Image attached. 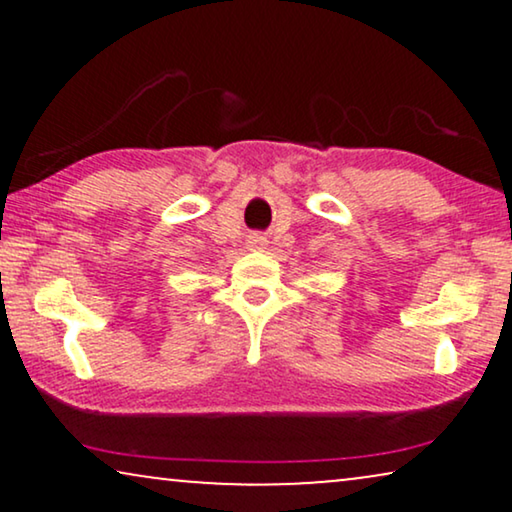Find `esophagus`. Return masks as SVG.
<instances>
[{"instance_id":"34e87169","label":"esophagus","mask_w":512,"mask_h":512,"mask_svg":"<svg viewBox=\"0 0 512 512\" xmlns=\"http://www.w3.org/2000/svg\"><path fill=\"white\" fill-rule=\"evenodd\" d=\"M265 242H268V240H265L263 235H254V237H251V247H263Z\"/></svg>"}]
</instances>
